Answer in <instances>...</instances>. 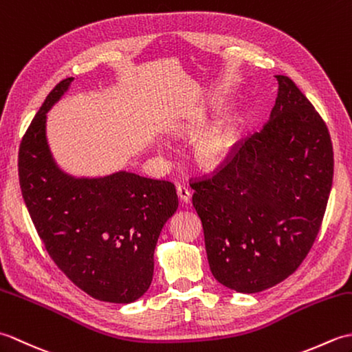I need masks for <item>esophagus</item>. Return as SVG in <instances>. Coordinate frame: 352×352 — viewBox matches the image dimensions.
<instances>
[{"instance_id": "obj_1", "label": "esophagus", "mask_w": 352, "mask_h": 352, "mask_svg": "<svg viewBox=\"0 0 352 352\" xmlns=\"http://www.w3.org/2000/svg\"><path fill=\"white\" fill-rule=\"evenodd\" d=\"M177 195H178V198H180L183 204H188L190 201V190H189V188H186V186H183V184L177 186Z\"/></svg>"}]
</instances>
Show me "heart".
<instances>
[{
    "label": "heart",
    "instance_id": "heart-1",
    "mask_svg": "<svg viewBox=\"0 0 352 352\" xmlns=\"http://www.w3.org/2000/svg\"><path fill=\"white\" fill-rule=\"evenodd\" d=\"M231 145V134L227 130L210 133L197 142L195 153L199 163L210 164L218 163L227 154Z\"/></svg>",
    "mask_w": 352,
    "mask_h": 352
}]
</instances>
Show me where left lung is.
Returning a JSON list of instances; mask_svg holds the SVG:
<instances>
[{
  "instance_id": "1",
  "label": "left lung",
  "mask_w": 352,
  "mask_h": 352,
  "mask_svg": "<svg viewBox=\"0 0 352 352\" xmlns=\"http://www.w3.org/2000/svg\"><path fill=\"white\" fill-rule=\"evenodd\" d=\"M263 130L233 146L210 174L190 178L208 265L223 286L256 294L307 257L333 184L330 131L286 76Z\"/></svg>"
}]
</instances>
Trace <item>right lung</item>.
Returning <instances> with one entry per match:
<instances>
[{
	"label": "right lung",
	"instance_id": "obj_1",
	"mask_svg": "<svg viewBox=\"0 0 352 352\" xmlns=\"http://www.w3.org/2000/svg\"><path fill=\"white\" fill-rule=\"evenodd\" d=\"M72 80L48 94L21 140L22 198L45 250L77 287L95 300L129 304L153 281L157 241L178 207L175 186L125 170L74 178L57 168L45 119Z\"/></svg>",
	"mask_w": 352,
	"mask_h": 352
}]
</instances>
